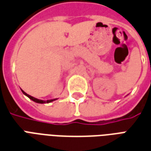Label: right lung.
I'll return each instance as SVG.
<instances>
[{
    "label": "right lung",
    "instance_id": "1",
    "mask_svg": "<svg viewBox=\"0 0 151 151\" xmlns=\"http://www.w3.org/2000/svg\"><path fill=\"white\" fill-rule=\"evenodd\" d=\"M22 92H23V94L24 95H26V96H28L30 100H32L33 101H35V102H36V103H38V104H46V103H50V102H52V101H55V100H57V99H52V100H47V101H42V100H39V99H37L35 98V97H34V96H31L30 95H29V94H27V93H26V92H24L23 90H22Z\"/></svg>",
    "mask_w": 151,
    "mask_h": 151
}]
</instances>
